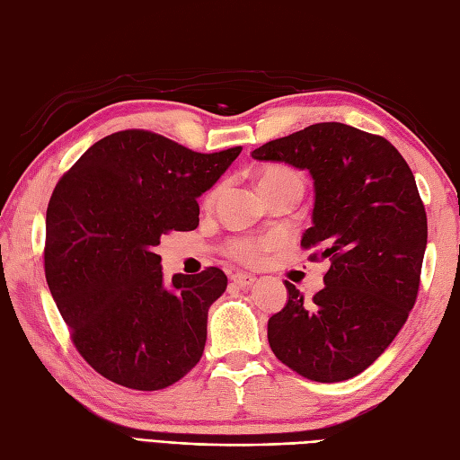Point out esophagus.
Instances as JSON below:
<instances>
[{
    "label": "esophagus",
    "mask_w": 460,
    "mask_h": 460,
    "mask_svg": "<svg viewBox=\"0 0 460 460\" xmlns=\"http://www.w3.org/2000/svg\"><path fill=\"white\" fill-rule=\"evenodd\" d=\"M232 282L234 284H238V286H242V288H246V286H252L256 282V276H252V274H246V271H236V274H232Z\"/></svg>",
    "instance_id": "obj_1"
}]
</instances>
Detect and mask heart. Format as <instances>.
<instances>
[{"label": "heart", "instance_id": "b5f03b06", "mask_svg": "<svg viewBox=\"0 0 460 460\" xmlns=\"http://www.w3.org/2000/svg\"><path fill=\"white\" fill-rule=\"evenodd\" d=\"M292 181H299V176L294 171H288V168H268L260 174L258 186H274V184H284V182H292ZM217 199V192H212L208 196V202H212ZM268 243L266 242H256V240H236L232 242L230 252L232 256H236L238 260L243 261H256L260 258L261 252L266 250Z\"/></svg>", "mask_w": 460, "mask_h": 460}]
</instances>
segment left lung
<instances>
[{
  "mask_svg": "<svg viewBox=\"0 0 460 460\" xmlns=\"http://www.w3.org/2000/svg\"><path fill=\"white\" fill-rule=\"evenodd\" d=\"M252 158L312 174L302 246H320L332 264L312 299L286 282L288 304L268 322L270 348L302 377L351 379L389 348L415 305L427 248L415 176L389 140L343 123L270 140Z\"/></svg>",
  "mask_w": 460,
  "mask_h": 460,
  "instance_id": "left-lung-1",
  "label": "left lung"
}]
</instances>
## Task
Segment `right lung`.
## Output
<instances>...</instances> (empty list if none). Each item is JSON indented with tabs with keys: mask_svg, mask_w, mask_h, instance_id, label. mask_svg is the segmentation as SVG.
<instances>
[{
	"mask_svg": "<svg viewBox=\"0 0 460 460\" xmlns=\"http://www.w3.org/2000/svg\"><path fill=\"white\" fill-rule=\"evenodd\" d=\"M242 146L202 155L148 130L93 145L47 206L45 278L75 348L119 385L156 391L200 361L208 309L228 278L218 268L164 282L155 248L199 226V199Z\"/></svg>",
	"mask_w": 460,
	"mask_h": 460,
	"instance_id": "add662e5",
	"label": "right lung"
}]
</instances>
